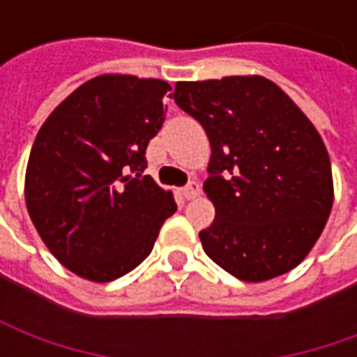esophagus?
<instances>
[{"mask_svg":"<svg viewBox=\"0 0 357 357\" xmlns=\"http://www.w3.org/2000/svg\"><path fill=\"white\" fill-rule=\"evenodd\" d=\"M200 192V186L199 183H188V185L183 188V197H185L186 200H190V199H195L197 195Z\"/></svg>","mask_w":357,"mask_h":357,"instance_id":"1","label":"esophagus"}]
</instances>
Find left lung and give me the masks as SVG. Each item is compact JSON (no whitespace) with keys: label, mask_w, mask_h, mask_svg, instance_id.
Segmentation results:
<instances>
[{"label":"left lung","mask_w":357,"mask_h":357,"mask_svg":"<svg viewBox=\"0 0 357 357\" xmlns=\"http://www.w3.org/2000/svg\"><path fill=\"white\" fill-rule=\"evenodd\" d=\"M171 97L213 149L202 188L216 216L199 232L204 252L244 282L290 272L320 238L334 202L320 132L260 75L178 81Z\"/></svg>","instance_id":"left-lung-1"}]
</instances>
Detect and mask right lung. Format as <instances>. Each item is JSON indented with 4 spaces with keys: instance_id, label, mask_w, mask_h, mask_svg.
Wrapping results in <instances>:
<instances>
[{
    "instance_id": "right-lung-1",
    "label": "right lung",
    "mask_w": 357,
    "mask_h": 357,
    "mask_svg": "<svg viewBox=\"0 0 357 357\" xmlns=\"http://www.w3.org/2000/svg\"><path fill=\"white\" fill-rule=\"evenodd\" d=\"M160 79L99 75L77 87L39 129L25 202L63 266L91 282L125 276L151 254L174 214L172 192L141 172L165 123Z\"/></svg>"
}]
</instances>
